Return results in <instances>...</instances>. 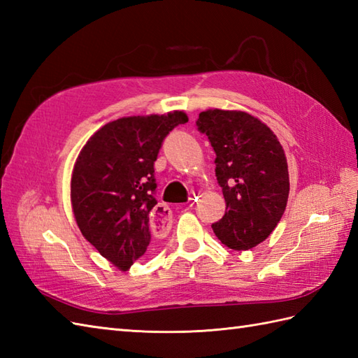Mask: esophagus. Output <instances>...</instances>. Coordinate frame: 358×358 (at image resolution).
<instances>
[{
	"instance_id": "esophagus-1",
	"label": "esophagus",
	"mask_w": 358,
	"mask_h": 358,
	"mask_svg": "<svg viewBox=\"0 0 358 358\" xmlns=\"http://www.w3.org/2000/svg\"><path fill=\"white\" fill-rule=\"evenodd\" d=\"M172 212L166 204H157L150 214V226L152 231L157 234H166L171 229Z\"/></svg>"
}]
</instances>
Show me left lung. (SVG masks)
Wrapping results in <instances>:
<instances>
[{
    "label": "left lung",
    "mask_w": 358,
    "mask_h": 358,
    "mask_svg": "<svg viewBox=\"0 0 358 358\" xmlns=\"http://www.w3.org/2000/svg\"><path fill=\"white\" fill-rule=\"evenodd\" d=\"M196 127L215 150V175L226 201L224 217L212 229L234 250L255 248L275 229L286 209L285 150L268 126L241 110H204Z\"/></svg>",
    "instance_id": "left-lung-1"
}]
</instances>
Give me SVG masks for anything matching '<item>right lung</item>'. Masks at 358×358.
Segmentation results:
<instances>
[{"mask_svg": "<svg viewBox=\"0 0 358 358\" xmlns=\"http://www.w3.org/2000/svg\"><path fill=\"white\" fill-rule=\"evenodd\" d=\"M185 123L181 110L110 121L90 136L73 166L71 201L83 237L121 271L149 249L154 163L167 134Z\"/></svg>", "mask_w": 358, "mask_h": 358, "instance_id": "obj_1", "label": "right lung"}]
</instances>
